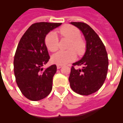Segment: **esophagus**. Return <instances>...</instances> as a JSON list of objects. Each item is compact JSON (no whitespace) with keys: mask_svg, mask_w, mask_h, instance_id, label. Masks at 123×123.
I'll use <instances>...</instances> for the list:
<instances>
[{"mask_svg":"<svg viewBox=\"0 0 123 123\" xmlns=\"http://www.w3.org/2000/svg\"><path fill=\"white\" fill-rule=\"evenodd\" d=\"M62 68V65H59V64L57 65V69H60V68Z\"/></svg>","mask_w":123,"mask_h":123,"instance_id":"esophagus-1","label":"esophagus"}]
</instances>
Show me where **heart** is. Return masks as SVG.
<instances>
[{
  "instance_id": "1",
  "label": "heart",
  "mask_w": 123,
  "mask_h": 123,
  "mask_svg": "<svg viewBox=\"0 0 123 123\" xmlns=\"http://www.w3.org/2000/svg\"><path fill=\"white\" fill-rule=\"evenodd\" d=\"M62 37L70 39L67 51H61L52 56V61L55 64L63 65L73 61L76 58V52L79 55L84 54L86 50V44L81 39L80 32L77 28L72 25H64L59 30ZM44 43L46 48L51 52H55L59 48V38L54 32L48 33L45 37Z\"/></svg>"
}]
</instances>
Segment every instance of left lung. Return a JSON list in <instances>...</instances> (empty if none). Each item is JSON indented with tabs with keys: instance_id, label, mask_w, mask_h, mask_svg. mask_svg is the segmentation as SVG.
I'll return each instance as SVG.
<instances>
[{
	"instance_id": "1",
	"label": "left lung",
	"mask_w": 123,
	"mask_h": 123,
	"mask_svg": "<svg viewBox=\"0 0 123 123\" xmlns=\"http://www.w3.org/2000/svg\"><path fill=\"white\" fill-rule=\"evenodd\" d=\"M71 24L82 32L86 41V51L82 59L73 64L69 82L73 91L87 96L103 86L108 71V55L102 41L89 25L84 22H71Z\"/></svg>"
}]
</instances>
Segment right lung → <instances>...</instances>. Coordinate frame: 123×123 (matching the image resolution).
<instances>
[{"mask_svg": "<svg viewBox=\"0 0 123 123\" xmlns=\"http://www.w3.org/2000/svg\"><path fill=\"white\" fill-rule=\"evenodd\" d=\"M61 23L39 22L32 24L20 39L14 57L16 84L25 97L32 101L46 98L52 89L55 64L43 66L50 59L44 39L46 34Z\"/></svg>", "mask_w": 123, "mask_h": 123, "instance_id": "right-lung-1", "label": "right lung"}]
</instances>
